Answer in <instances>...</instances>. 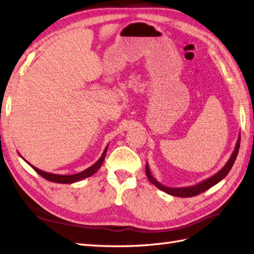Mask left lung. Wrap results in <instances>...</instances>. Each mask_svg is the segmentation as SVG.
Returning a JSON list of instances; mask_svg holds the SVG:
<instances>
[{
    "instance_id": "obj_1",
    "label": "left lung",
    "mask_w": 254,
    "mask_h": 254,
    "mask_svg": "<svg viewBox=\"0 0 254 254\" xmlns=\"http://www.w3.org/2000/svg\"><path fill=\"white\" fill-rule=\"evenodd\" d=\"M239 146H240V133L238 136V140L236 142L235 149L233 151L232 155H230L229 160L227 161L226 164L224 165L221 171H218L216 174H214L213 176L208 177L202 182L195 184L193 186H189V187H178V188H173V187H167V186L162 185L161 183L157 182V180L152 176V174L150 172V167L149 164L146 163L145 164V173H146V177H148L149 182L151 184H153L156 188H159L160 190L164 191V192L174 195V196H180V198H189V196H194L198 195L202 192H204L207 189H210L213 186H215L218 184L221 180H223L225 177L227 176V174L229 171L232 170V167L234 165V163L236 161V157L238 155V151H239Z\"/></svg>"
}]
</instances>
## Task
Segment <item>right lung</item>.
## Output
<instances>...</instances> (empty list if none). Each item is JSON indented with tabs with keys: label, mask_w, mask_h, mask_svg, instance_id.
<instances>
[{
	"label": "right lung",
	"mask_w": 254,
	"mask_h": 254,
	"mask_svg": "<svg viewBox=\"0 0 254 254\" xmlns=\"http://www.w3.org/2000/svg\"><path fill=\"white\" fill-rule=\"evenodd\" d=\"M108 146H109V144L106 145V148L104 149L102 155H101L100 159L97 162H95L93 165L88 167L87 170H84V171L78 173V174H74V175H59V174H52V173L41 171V170H39V168H37L36 166H33L32 164H30L29 162H27L19 153L18 154L22 157V160H25L28 163V164H29L33 168V170H35L39 175H40V176H42L43 178H46L47 180H49V182L58 183V184H74V183H77V182H80V180H82L84 178H88L90 176H92L93 174L98 172V170L104 162L106 151H108Z\"/></svg>",
	"instance_id": "1"
}]
</instances>
